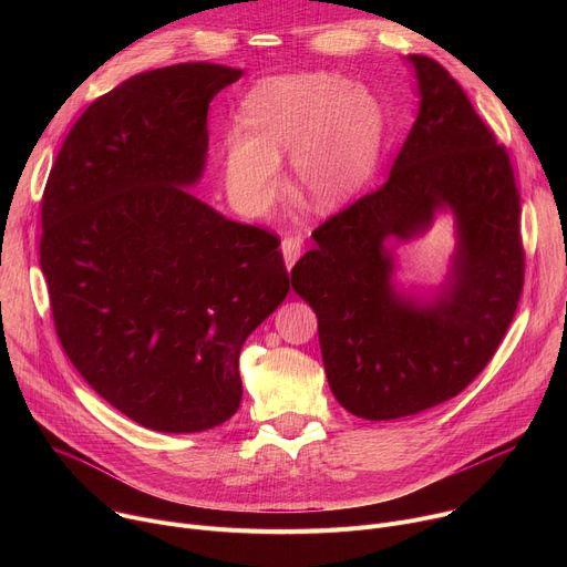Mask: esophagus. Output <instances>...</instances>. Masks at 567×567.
Segmentation results:
<instances>
[{
    "label": "esophagus",
    "instance_id": "34e87169",
    "mask_svg": "<svg viewBox=\"0 0 567 567\" xmlns=\"http://www.w3.org/2000/svg\"><path fill=\"white\" fill-rule=\"evenodd\" d=\"M280 249H282V256H285V265H287V269L291 271V267H293V265H296V260L300 258L302 239H300V237H296V235H287V237L282 239Z\"/></svg>",
    "mask_w": 567,
    "mask_h": 567
}]
</instances>
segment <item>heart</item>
<instances>
[{"label": "heart", "mask_w": 567, "mask_h": 567, "mask_svg": "<svg viewBox=\"0 0 567 567\" xmlns=\"http://www.w3.org/2000/svg\"><path fill=\"white\" fill-rule=\"evenodd\" d=\"M247 125L221 143L224 186L251 217L280 190V154L291 150V177L313 208H334L372 177L383 121L379 105L348 78L328 71L269 75L245 99Z\"/></svg>", "instance_id": "1"}]
</instances>
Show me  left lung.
<instances>
[{
  "label": "left lung",
  "instance_id": "obj_1",
  "mask_svg": "<svg viewBox=\"0 0 567 567\" xmlns=\"http://www.w3.org/2000/svg\"><path fill=\"white\" fill-rule=\"evenodd\" d=\"M420 114L390 177L322 221L291 285L318 318L328 381L341 406L381 422L460 394L496 354L525 282L520 193L505 145L457 80L433 58H406ZM456 213L461 247L449 292L420 306L389 282L390 237L410 238L432 213Z\"/></svg>",
  "mask_w": 567,
  "mask_h": 567
}]
</instances>
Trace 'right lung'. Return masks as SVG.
I'll use <instances>...</instances> for the list:
<instances>
[{"mask_svg": "<svg viewBox=\"0 0 567 567\" xmlns=\"http://www.w3.org/2000/svg\"><path fill=\"white\" fill-rule=\"evenodd\" d=\"M239 75L184 62L123 80L75 121L42 195L62 350L116 411L161 433L235 415L241 343L289 291L278 235L182 188L204 171L208 103Z\"/></svg>", "mask_w": 567, "mask_h": 567, "instance_id": "1", "label": "right lung"}]
</instances>
